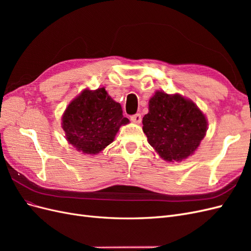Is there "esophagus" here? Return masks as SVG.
Returning a JSON list of instances; mask_svg holds the SVG:
<instances>
[{
  "mask_svg": "<svg viewBox=\"0 0 251 251\" xmlns=\"http://www.w3.org/2000/svg\"><path fill=\"white\" fill-rule=\"evenodd\" d=\"M131 120L133 121V123L140 124V123H141V120H142V118H141V114L137 113V114H135V115H132V116H131Z\"/></svg>",
  "mask_w": 251,
  "mask_h": 251,
  "instance_id": "esophagus-1",
  "label": "esophagus"
}]
</instances>
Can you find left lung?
Here are the masks:
<instances>
[{
	"label": "left lung",
	"instance_id": "left-lung-1",
	"mask_svg": "<svg viewBox=\"0 0 251 251\" xmlns=\"http://www.w3.org/2000/svg\"><path fill=\"white\" fill-rule=\"evenodd\" d=\"M148 141L166 161H181L199 147L207 121L197 105L182 96L156 92L142 119Z\"/></svg>",
	"mask_w": 251,
	"mask_h": 251
}]
</instances>
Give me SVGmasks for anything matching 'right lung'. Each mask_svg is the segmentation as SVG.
Masks as SVG:
<instances>
[{
  "label": "right lung",
  "mask_w": 251,
  "mask_h": 251,
  "mask_svg": "<svg viewBox=\"0 0 251 251\" xmlns=\"http://www.w3.org/2000/svg\"><path fill=\"white\" fill-rule=\"evenodd\" d=\"M121 105L104 88L85 90L70 102L63 116L66 138L85 154H97L113 142L120 126L126 125Z\"/></svg>",
  "instance_id": "right-lung-1"
}]
</instances>
